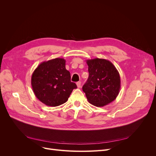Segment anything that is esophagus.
I'll use <instances>...</instances> for the list:
<instances>
[{"label":"esophagus","instance_id":"1","mask_svg":"<svg viewBox=\"0 0 156 156\" xmlns=\"http://www.w3.org/2000/svg\"><path fill=\"white\" fill-rule=\"evenodd\" d=\"M76 84H77V87H78V88H80V87H81V83L80 82V81L77 82Z\"/></svg>","mask_w":156,"mask_h":156}]
</instances>
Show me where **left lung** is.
<instances>
[{"mask_svg":"<svg viewBox=\"0 0 156 156\" xmlns=\"http://www.w3.org/2000/svg\"><path fill=\"white\" fill-rule=\"evenodd\" d=\"M89 76L83 87L88 102L103 107L114 101L120 89L119 72L109 60L103 58L87 60Z\"/></svg>","mask_w":156,"mask_h":156,"instance_id":"1","label":"left lung"}]
</instances>
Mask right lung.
Masks as SVG:
<instances>
[{"label":"right lung","instance_id":"right-lung-1","mask_svg":"<svg viewBox=\"0 0 156 156\" xmlns=\"http://www.w3.org/2000/svg\"><path fill=\"white\" fill-rule=\"evenodd\" d=\"M66 60L56 58L41 62L34 71L31 84L36 97L51 107L66 103L77 88L76 84L71 82L69 71L66 69Z\"/></svg>","mask_w":156,"mask_h":156}]
</instances>
